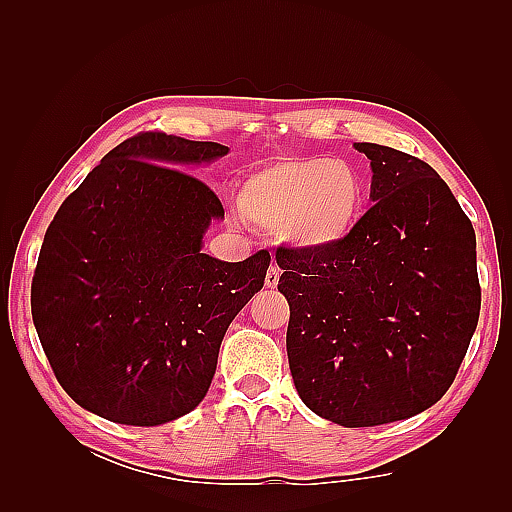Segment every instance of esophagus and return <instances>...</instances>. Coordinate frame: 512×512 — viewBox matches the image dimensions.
Masks as SVG:
<instances>
[{
  "label": "esophagus",
  "instance_id": "obj_1",
  "mask_svg": "<svg viewBox=\"0 0 512 512\" xmlns=\"http://www.w3.org/2000/svg\"><path fill=\"white\" fill-rule=\"evenodd\" d=\"M280 275H282L280 267L271 265L269 271H267V277H265V286H267V288H277V284H280Z\"/></svg>",
  "mask_w": 512,
  "mask_h": 512
}]
</instances>
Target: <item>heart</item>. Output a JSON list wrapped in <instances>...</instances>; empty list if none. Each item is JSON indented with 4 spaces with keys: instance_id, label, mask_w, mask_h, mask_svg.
I'll list each match as a JSON object with an SVG mask.
<instances>
[{
    "instance_id": "1",
    "label": "heart",
    "mask_w": 512,
    "mask_h": 512,
    "mask_svg": "<svg viewBox=\"0 0 512 512\" xmlns=\"http://www.w3.org/2000/svg\"><path fill=\"white\" fill-rule=\"evenodd\" d=\"M237 205L247 222L297 250L318 252L354 235L367 211V188L344 160L280 156L243 179Z\"/></svg>"
}]
</instances>
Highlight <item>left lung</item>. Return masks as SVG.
<instances>
[{
	"label": "left lung",
	"mask_w": 512,
	"mask_h": 512,
	"mask_svg": "<svg viewBox=\"0 0 512 512\" xmlns=\"http://www.w3.org/2000/svg\"><path fill=\"white\" fill-rule=\"evenodd\" d=\"M371 207L329 250L280 247L286 350L303 404L344 427L404 421L453 384L478 324L476 237L427 162L354 143Z\"/></svg>",
	"instance_id": "8db88e82"
}]
</instances>
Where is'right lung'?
Wrapping results in <instances>:
<instances>
[{"label": "right lung", "mask_w": 512, "mask_h": 512, "mask_svg": "<svg viewBox=\"0 0 512 512\" xmlns=\"http://www.w3.org/2000/svg\"><path fill=\"white\" fill-rule=\"evenodd\" d=\"M226 153L136 134L106 153L46 230L32 282L40 344L64 391L106 421L156 427L192 412L226 329L265 284V250L243 262L200 252L224 207L185 168Z\"/></svg>", "instance_id": "obj_1"}]
</instances>
